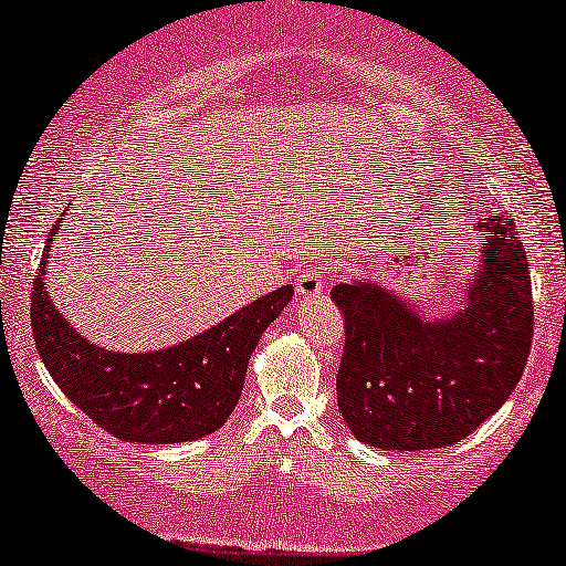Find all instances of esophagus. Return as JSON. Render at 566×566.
Segmentation results:
<instances>
[{"mask_svg": "<svg viewBox=\"0 0 566 566\" xmlns=\"http://www.w3.org/2000/svg\"><path fill=\"white\" fill-rule=\"evenodd\" d=\"M295 287H297V295H301L303 301L322 297L324 287H326V269H324V265H308V269H303V274L297 276Z\"/></svg>", "mask_w": 566, "mask_h": 566, "instance_id": "34e87169", "label": "esophagus"}]
</instances>
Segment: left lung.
<instances>
[{
    "instance_id": "8db88e82",
    "label": "left lung",
    "mask_w": 566,
    "mask_h": 566,
    "mask_svg": "<svg viewBox=\"0 0 566 566\" xmlns=\"http://www.w3.org/2000/svg\"><path fill=\"white\" fill-rule=\"evenodd\" d=\"M480 263L459 308L424 318L406 297L358 279L332 287L345 316L339 417L382 451H432L464 440L506 403L533 345V287L509 216L478 223Z\"/></svg>"
}]
</instances>
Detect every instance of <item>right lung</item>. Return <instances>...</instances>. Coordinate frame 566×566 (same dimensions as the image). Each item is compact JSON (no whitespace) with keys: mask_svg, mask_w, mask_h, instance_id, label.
<instances>
[{"mask_svg":"<svg viewBox=\"0 0 566 566\" xmlns=\"http://www.w3.org/2000/svg\"><path fill=\"white\" fill-rule=\"evenodd\" d=\"M57 237L46 240V248ZM46 258L31 295V329L46 371L94 424L126 442L171 446L221 430L242 395L258 339L295 290L290 284L234 311L187 343L155 353L97 348L54 308Z\"/></svg>","mask_w":566,"mask_h":566,"instance_id":"obj_1","label":"right lung"}]
</instances>
